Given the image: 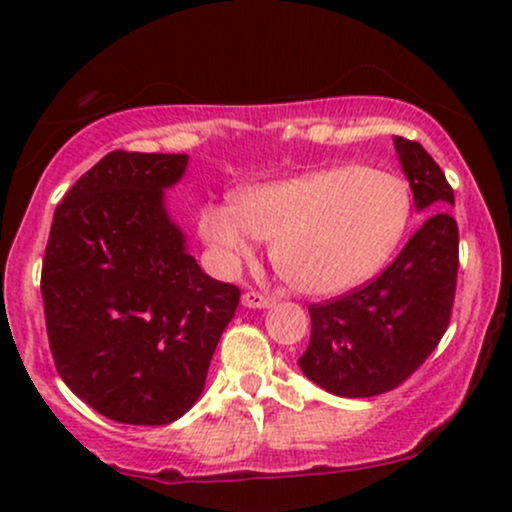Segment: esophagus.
<instances>
[{
  "instance_id": "obj_1",
  "label": "esophagus",
  "mask_w": 512,
  "mask_h": 512,
  "mask_svg": "<svg viewBox=\"0 0 512 512\" xmlns=\"http://www.w3.org/2000/svg\"><path fill=\"white\" fill-rule=\"evenodd\" d=\"M274 301L267 296V293L260 291H245L243 293V305L245 308H269Z\"/></svg>"
}]
</instances>
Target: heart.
<instances>
[{"label":"heart","instance_id":"1","mask_svg":"<svg viewBox=\"0 0 512 512\" xmlns=\"http://www.w3.org/2000/svg\"><path fill=\"white\" fill-rule=\"evenodd\" d=\"M409 216L411 195L399 175L344 163L250 187L233 209L209 204L199 233L226 272L252 260V238L272 240L281 279L303 293L337 296L390 260Z\"/></svg>","mask_w":512,"mask_h":512}]
</instances>
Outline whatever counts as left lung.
Returning <instances> with one entry per match:
<instances>
[{
  "instance_id": "8db88e82",
  "label": "left lung",
  "mask_w": 512,
  "mask_h": 512,
  "mask_svg": "<svg viewBox=\"0 0 512 512\" xmlns=\"http://www.w3.org/2000/svg\"><path fill=\"white\" fill-rule=\"evenodd\" d=\"M416 209L433 211L395 262L368 284L313 303L305 378L339 397L395 390L431 356L450 325L460 267V231L450 182L419 142L395 137Z\"/></svg>"
}]
</instances>
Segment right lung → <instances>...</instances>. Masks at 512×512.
Wrapping results in <instances>:
<instances>
[{
    "mask_svg": "<svg viewBox=\"0 0 512 512\" xmlns=\"http://www.w3.org/2000/svg\"><path fill=\"white\" fill-rule=\"evenodd\" d=\"M185 154L110 151L57 204L40 293L55 368L108 419L163 426L202 395L240 289L185 250L163 190Z\"/></svg>",
    "mask_w": 512,
    "mask_h": 512,
    "instance_id": "right-lung-1",
    "label": "right lung"
}]
</instances>
